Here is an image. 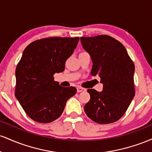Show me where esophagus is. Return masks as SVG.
I'll return each instance as SVG.
<instances>
[{"label": "esophagus", "instance_id": "esophagus-1", "mask_svg": "<svg viewBox=\"0 0 152 152\" xmlns=\"http://www.w3.org/2000/svg\"><path fill=\"white\" fill-rule=\"evenodd\" d=\"M85 91H86V88H83V87H81V86H78V87H77V91H78V92Z\"/></svg>", "mask_w": 152, "mask_h": 152}]
</instances>
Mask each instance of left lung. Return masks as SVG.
<instances>
[{
    "label": "left lung",
    "mask_w": 152,
    "mask_h": 152,
    "mask_svg": "<svg viewBox=\"0 0 152 152\" xmlns=\"http://www.w3.org/2000/svg\"><path fill=\"white\" fill-rule=\"evenodd\" d=\"M81 42L93 62L91 74L99 76L104 85L102 92L87 90L91 99L85 112L100 124L114 123L125 114L135 95L134 62L122 43L107 35L81 37Z\"/></svg>",
    "instance_id": "obj_1"
}]
</instances>
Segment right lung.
I'll return each mask as SVG.
<instances>
[{"mask_svg": "<svg viewBox=\"0 0 152 152\" xmlns=\"http://www.w3.org/2000/svg\"><path fill=\"white\" fill-rule=\"evenodd\" d=\"M79 38L50 37L31 43L15 69V96L26 114L35 121L50 123L62 114L75 87H63L54 81L63 72Z\"/></svg>", "mask_w": 152, "mask_h": 152, "instance_id": "1", "label": "right lung"}]
</instances>
